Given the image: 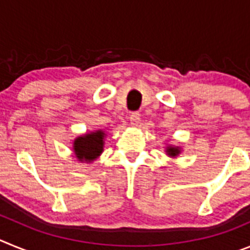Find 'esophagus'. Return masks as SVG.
Returning <instances> with one entry per match:
<instances>
[{
  "label": "esophagus",
  "mask_w": 250,
  "mask_h": 250,
  "mask_svg": "<svg viewBox=\"0 0 250 250\" xmlns=\"http://www.w3.org/2000/svg\"><path fill=\"white\" fill-rule=\"evenodd\" d=\"M130 124H131L132 126H138L139 124H140V114L139 112H132L130 115Z\"/></svg>",
  "instance_id": "34e87169"
}]
</instances>
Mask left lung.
<instances>
[{
    "instance_id": "1",
    "label": "left lung",
    "mask_w": 250,
    "mask_h": 250,
    "mask_svg": "<svg viewBox=\"0 0 250 250\" xmlns=\"http://www.w3.org/2000/svg\"><path fill=\"white\" fill-rule=\"evenodd\" d=\"M165 151H167V154L169 156H171V158H175V156H178L179 154H180V151H182V150H180V147L179 146H173V145H169V146H167V150H165Z\"/></svg>"
}]
</instances>
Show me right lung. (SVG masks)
<instances>
[{"label":"right lung","instance_id":"add662e5","mask_svg":"<svg viewBox=\"0 0 250 250\" xmlns=\"http://www.w3.org/2000/svg\"><path fill=\"white\" fill-rule=\"evenodd\" d=\"M105 131L96 130V131L87 132L85 135L77 136L74 140V154L77 160L81 163H91L98 159L104 151V139Z\"/></svg>","mask_w":250,"mask_h":250}]
</instances>
